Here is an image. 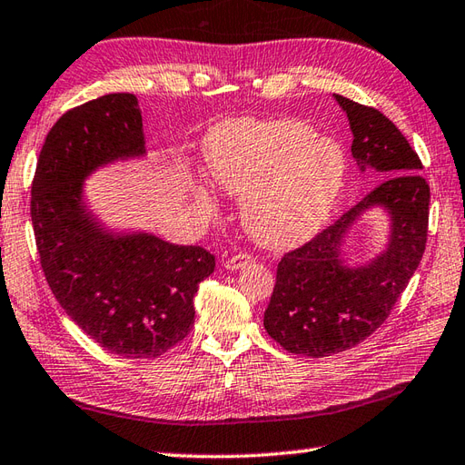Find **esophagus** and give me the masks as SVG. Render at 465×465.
<instances>
[{"label": "esophagus", "mask_w": 465, "mask_h": 465, "mask_svg": "<svg viewBox=\"0 0 465 465\" xmlns=\"http://www.w3.org/2000/svg\"><path fill=\"white\" fill-rule=\"evenodd\" d=\"M249 262H252L251 254H234V257H229L224 261V269L226 271H239V269L246 267Z\"/></svg>", "instance_id": "obj_1"}]
</instances>
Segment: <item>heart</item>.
<instances>
[{"label":"heart","instance_id":"heart-1","mask_svg":"<svg viewBox=\"0 0 465 465\" xmlns=\"http://www.w3.org/2000/svg\"><path fill=\"white\" fill-rule=\"evenodd\" d=\"M204 160L214 183L242 196L244 229L267 249L323 229L345 176L339 144L297 120H226L206 136ZM201 203L211 206L204 194Z\"/></svg>","mask_w":465,"mask_h":465}]
</instances>
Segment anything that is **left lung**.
<instances>
[{"mask_svg": "<svg viewBox=\"0 0 465 465\" xmlns=\"http://www.w3.org/2000/svg\"><path fill=\"white\" fill-rule=\"evenodd\" d=\"M335 100L353 132L359 173L375 170L385 180L279 262L264 329L289 353L307 357L345 351L381 327L420 267L428 241L430 186L418 174L423 166L415 150L379 110L339 94ZM373 207L391 219L388 242L373 260L351 268L342 251L346 234Z\"/></svg>", "mask_w": 465, "mask_h": 465, "instance_id": "left-lung-1", "label": "left lung"}]
</instances>
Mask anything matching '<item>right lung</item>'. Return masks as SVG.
I'll return each mask as SVG.
<instances>
[{
    "mask_svg": "<svg viewBox=\"0 0 465 465\" xmlns=\"http://www.w3.org/2000/svg\"><path fill=\"white\" fill-rule=\"evenodd\" d=\"M134 94L65 112L45 136L32 184L37 252L54 297L90 339L122 359H154L194 325V295L214 257L144 231H112L84 196L90 174L144 158Z\"/></svg>",
    "mask_w": 465,
    "mask_h": 465,
    "instance_id": "right-lung-1",
    "label": "right lung"
}]
</instances>
